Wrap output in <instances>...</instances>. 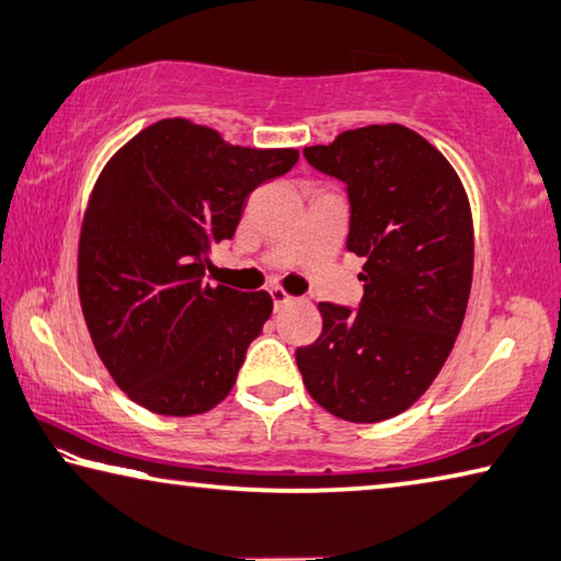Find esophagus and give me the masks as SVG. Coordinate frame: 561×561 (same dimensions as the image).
<instances>
[{
    "label": "esophagus",
    "instance_id": "1",
    "mask_svg": "<svg viewBox=\"0 0 561 561\" xmlns=\"http://www.w3.org/2000/svg\"><path fill=\"white\" fill-rule=\"evenodd\" d=\"M270 294H272L274 309H282V307H284V304H289V301H294V297H291V294H287V291H284L282 287H274V289H270Z\"/></svg>",
    "mask_w": 561,
    "mask_h": 561
}]
</instances>
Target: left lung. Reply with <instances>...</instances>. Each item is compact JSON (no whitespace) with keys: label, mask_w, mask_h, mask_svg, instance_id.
Returning <instances> with one entry per match:
<instances>
[{"label":"left lung","mask_w":561,"mask_h":561,"mask_svg":"<svg viewBox=\"0 0 561 561\" xmlns=\"http://www.w3.org/2000/svg\"><path fill=\"white\" fill-rule=\"evenodd\" d=\"M344 180L348 252L364 257L358 311L319 301L324 327L297 348L309 396L348 423H378L428 391L460 334L474 264L462 180L421 133L383 123L304 148Z\"/></svg>","instance_id":"8db88e82"}]
</instances>
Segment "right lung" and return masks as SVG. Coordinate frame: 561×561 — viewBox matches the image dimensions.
Listing matches in <instances>:
<instances>
[{"mask_svg": "<svg viewBox=\"0 0 561 561\" xmlns=\"http://www.w3.org/2000/svg\"><path fill=\"white\" fill-rule=\"evenodd\" d=\"M294 148H242L187 118H163L103 165L79 237V299L96 354L130 401L201 415L232 391L272 314L267 291L205 284L247 195L284 175Z\"/></svg>", "mask_w": 561, "mask_h": 561, "instance_id": "add662e5", "label": "right lung"}]
</instances>
